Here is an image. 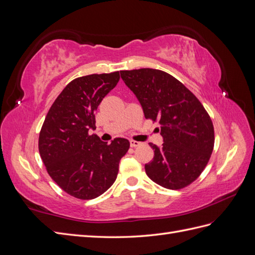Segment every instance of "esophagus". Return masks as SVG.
Returning <instances> with one entry per match:
<instances>
[{
	"label": "esophagus",
	"instance_id": "esophagus-1",
	"mask_svg": "<svg viewBox=\"0 0 255 255\" xmlns=\"http://www.w3.org/2000/svg\"><path fill=\"white\" fill-rule=\"evenodd\" d=\"M129 144H130V146H133V148H136V146L140 145V144H141V142H139V141H136V140H130V141H129Z\"/></svg>",
	"mask_w": 255,
	"mask_h": 255
}]
</instances>
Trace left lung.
I'll list each match as a JSON object with an SVG mask.
<instances>
[{"instance_id": "1", "label": "left lung", "mask_w": 255, "mask_h": 255, "mask_svg": "<svg viewBox=\"0 0 255 255\" xmlns=\"http://www.w3.org/2000/svg\"><path fill=\"white\" fill-rule=\"evenodd\" d=\"M139 101L144 117L158 120L163 144L150 143L153 160L144 165L150 179L180 189L201 174L214 148V127L203 105L172 75L156 69L120 71Z\"/></svg>"}]
</instances>
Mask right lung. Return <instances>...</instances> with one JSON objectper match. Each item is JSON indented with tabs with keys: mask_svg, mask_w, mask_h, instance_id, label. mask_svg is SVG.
I'll return each mask as SVG.
<instances>
[{
	"mask_svg": "<svg viewBox=\"0 0 255 255\" xmlns=\"http://www.w3.org/2000/svg\"><path fill=\"white\" fill-rule=\"evenodd\" d=\"M119 72L90 74L69 83L53 103L39 134V153L48 173L75 198L95 199L117 179L120 159L129 148L126 138L111 143L96 129L95 112L119 82Z\"/></svg>",
	"mask_w": 255,
	"mask_h": 255,
	"instance_id": "right-lung-1",
	"label": "right lung"
}]
</instances>
